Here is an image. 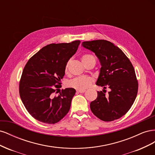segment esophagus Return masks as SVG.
I'll use <instances>...</instances> for the list:
<instances>
[{
  "instance_id": "1",
  "label": "esophagus",
  "mask_w": 155,
  "mask_h": 155,
  "mask_svg": "<svg viewBox=\"0 0 155 155\" xmlns=\"http://www.w3.org/2000/svg\"><path fill=\"white\" fill-rule=\"evenodd\" d=\"M77 92L79 93H84L85 92V90H77Z\"/></svg>"
}]
</instances>
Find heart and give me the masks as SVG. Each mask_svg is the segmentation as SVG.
Listing matches in <instances>:
<instances>
[{"label":"heart","mask_w":155,"mask_h":155,"mask_svg":"<svg viewBox=\"0 0 155 155\" xmlns=\"http://www.w3.org/2000/svg\"><path fill=\"white\" fill-rule=\"evenodd\" d=\"M81 60L83 64L86 63L90 61H94L96 62V58L94 55L91 54H85L81 57ZM70 60H68L65 64L64 71L65 72H68V66ZM93 81L92 78L88 76H79L74 78L69 81V86L72 88H74L78 90H85L91 85Z\"/></svg>","instance_id":"1"}]
</instances>
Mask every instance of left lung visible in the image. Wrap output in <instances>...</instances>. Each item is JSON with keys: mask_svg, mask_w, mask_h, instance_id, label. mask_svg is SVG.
<instances>
[{"mask_svg": "<svg viewBox=\"0 0 155 155\" xmlns=\"http://www.w3.org/2000/svg\"><path fill=\"white\" fill-rule=\"evenodd\" d=\"M82 46L94 52L101 67L96 85L104 87L91 103L92 113L102 121L119 119L130 109L138 88L134 68L122 50L106 40L85 41ZM110 91L107 95L105 89Z\"/></svg>", "mask_w": 155, "mask_h": 155, "instance_id": "left-lung-1", "label": "left lung"}]
</instances>
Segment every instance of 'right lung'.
Listing matches in <instances>:
<instances>
[{
    "instance_id": "1",
    "label": "right lung",
    "mask_w": 155,
    "mask_h": 155,
    "mask_svg": "<svg viewBox=\"0 0 155 155\" xmlns=\"http://www.w3.org/2000/svg\"><path fill=\"white\" fill-rule=\"evenodd\" d=\"M80 42L46 45L26 64L19 83V94L28 112L37 120L54 124L68 112L76 90L67 88L57 96L54 94L61 87L65 64L76 52Z\"/></svg>"
}]
</instances>
